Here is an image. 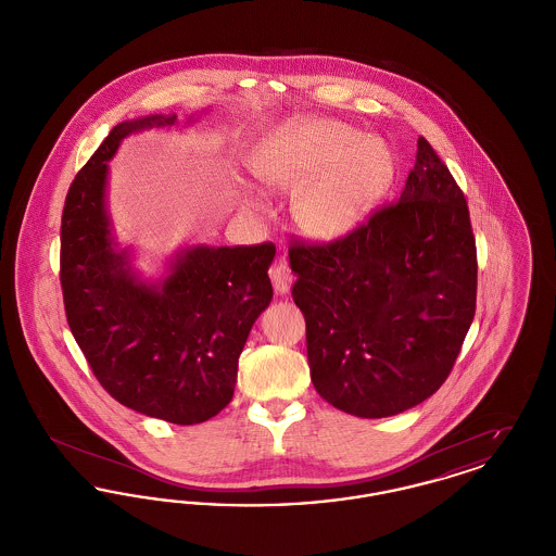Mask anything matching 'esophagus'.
<instances>
[{
	"instance_id": "esophagus-1",
	"label": "esophagus",
	"mask_w": 556,
	"mask_h": 556,
	"mask_svg": "<svg viewBox=\"0 0 556 556\" xmlns=\"http://www.w3.org/2000/svg\"><path fill=\"white\" fill-rule=\"evenodd\" d=\"M270 281H273V288L277 295H286L291 288V281H293V275H291L290 266L286 263H277V265L270 266Z\"/></svg>"
}]
</instances>
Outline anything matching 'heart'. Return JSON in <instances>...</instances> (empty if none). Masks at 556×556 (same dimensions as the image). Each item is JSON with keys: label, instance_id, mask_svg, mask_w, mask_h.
<instances>
[{"label": "heart", "instance_id": "heart-1", "mask_svg": "<svg viewBox=\"0 0 556 556\" xmlns=\"http://www.w3.org/2000/svg\"><path fill=\"white\" fill-rule=\"evenodd\" d=\"M250 168L268 191L293 195V225L317 243L354 233L392 191L397 173L383 139L331 118L283 127L254 152ZM239 204L254 214L266 211L252 189L239 191Z\"/></svg>", "mask_w": 556, "mask_h": 556}]
</instances>
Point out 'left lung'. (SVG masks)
I'll return each mask as SVG.
<instances>
[{"instance_id":"8db88e82","label":"left lung","mask_w":556,"mask_h":556,"mask_svg":"<svg viewBox=\"0 0 556 556\" xmlns=\"http://www.w3.org/2000/svg\"><path fill=\"white\" fill-rule=\"evenodd\" d=\"M311 379L348 415L381 419L435 394L476 317L467 200L419 137L396 204L333 243H293Z\"/></svg>"}]
</instances>
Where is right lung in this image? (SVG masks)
Instances as JSON below:
<instances>
[{"label":"right lung","instance_id":"1","mask_svg":"<svg viewBox=\"0 0 556 556\" xmlns=\"http://www.w3.org/2000/svg\"><path fill=\"white\" fill-rule=\"evenodd\" d=\"M191 123V118L187 121ZM177 125L175 114L118 123L68 189L60 283L68 327L110 396L146 417L204 424L233 397L238 361L273 300L275 245H187L146 279L112 236L108 162L131 132Z\"/></svg>","mask_w":556,"mask_h":556}]
</instances>
